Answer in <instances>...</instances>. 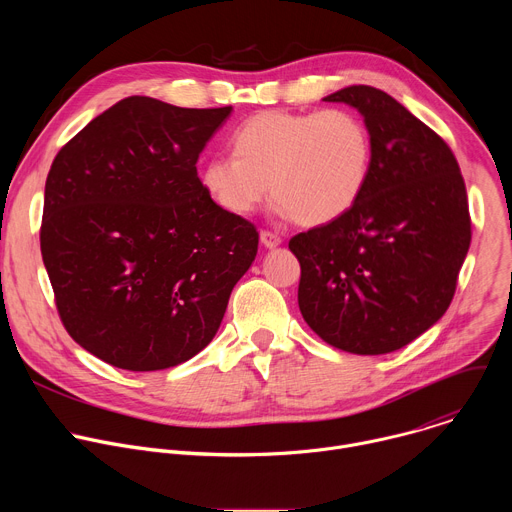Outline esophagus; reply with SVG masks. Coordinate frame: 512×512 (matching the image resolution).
<instances>
[{"label":"esophagus","instance_id":"esophagus-1","mask_svg":"<svg viewBox=\"0 0 512 512\" xmlns=\"http://www.w3.org/2000/svg\"><path fill=\"white\" fill-rule=\"evenodd\" d=\"M261 243L267 247V249H273L277 245H281V237L277 233H271V231H261Z\"/></svg>","mask_w":512,"mask_h":512}]
</instances>
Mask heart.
Returning a JSON list of instances; mask_svg holds the SVG:
<instances>
[{
  "label": "heart",
  "mask_w": 512,
  "mask_h": 512,
  "mask_svg": "<svg viewBox=\"0 0 512 512\" xmlns=\"http://www.w3.org/2000/svg\"><path fill=\"white\" fill-rule=\"evenodd\" d=\"M233 156H216L200 172L206 194L235 216L255 212L271 194L304 227L338 221L367 186L373 141L346 109L279 111L247 117L231 135Z\"/></svg>",
  "instance_id": "b5f03b06"
}]
</instances>
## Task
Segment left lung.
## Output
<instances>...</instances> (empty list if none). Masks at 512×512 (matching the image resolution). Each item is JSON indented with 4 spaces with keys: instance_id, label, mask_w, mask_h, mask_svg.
Wrapping results in <instances>:
<instances>
[{
    "instance_id": "obj_1",
    "label": "left lung",
    "mask_w": 512,
    "mask_h": 512,
    "mask_svg": "<svg viewBox=\"0 0 512 512\" xmlns=\"http://www.w3.org/2000/svg\"><path fill=\"white\" fill-rule=\"evenodd\" d=\"M324 101L360 111L373 162L352 210L289 239L298 304L330 346L387 354L452 304L472 239L466 184L450 145L385 91L352 85Z\"/></svg>"
}]
</instances>
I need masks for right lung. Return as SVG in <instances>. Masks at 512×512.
I'll use <instances>...</instances> for the list:
<instances>
[{"instance_id":"obj_1","label":"right lung","mask_w":512,"mask_h":512,"mask_svg":"<svg viewBox=\"0 0 512 512\" xmlns=\"http://www.w3.org/2000/svg\"><path fill=\"white\" fill-rule=\"evenodd\" d=\"M231 111L127 97L50 166L40 249L56 310L72 340L117 369L198 354L255 261V225L218 206L196 172Z\"/></svg>"}]
</instances>
